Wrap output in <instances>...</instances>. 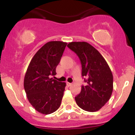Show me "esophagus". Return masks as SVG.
<instances>
[{
    "label": "esophagus",
    "mask_w": 135,
    "mask_h": 135,
    "mask_svg": "<svg viewBox=\"0 0 135 135\" xmlns=\"http://www.w3.org/2000/svg\"><path fill=\"white\" fill-rule=\"evenodd\" d=\"M67 85L68 86H71V83H68V82H67Z\"/></svg>",
    "instance_id": "1"
}]
</instances>
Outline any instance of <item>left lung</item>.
Listing matches in <instances>:
<instances>
[{
  "label": "left lung",
  "mask_w": 135,
  "mask_h": 135,
  "mask_svg": "<svg viewBox=\"0 0 135 135\" xmlns=\"http://www.w3.org/2000/svg\"><path fill=\"white\" fill-rule=\"evenodd\" d=\"M68 47L74 52L81 61L83 77L87 83L75 97L79 107L94 112L103 107L110 100L113 91V75L100 53L86 42H71Z\"/></svg>",
  "instance_id": "obj_1"
}]
</instances>
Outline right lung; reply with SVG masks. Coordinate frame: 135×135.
Returning a JSON list of instances; mask_svg holds the SVG:
<instances>
[{
	"mask_svg": "<svg viewBox=\"0 0 135 135\" xmlns=\"http://www.w3.org/2000/svg\"><path fill=\"white\" fill-rule=\"evenodd\" d=\"M67 43L50 41L42 46L34 55L24 78V89L33 107L42 114H50L60 108L66 83L59 82L51 76L56 74Z\"/></svg>",
	"mask_w": 135,
	"mask_h": 135,
	"instance_id": "right-lung-1",
	"label": "right lung"
}]
</instances>
